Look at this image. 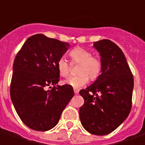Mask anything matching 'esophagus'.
<instances>
[{
    "instance_id": "esophagus-1",
    "label": "esophagus",
    "mask_w": 145,
    "mask_h": 145,
    "mask_svg": "<svg viewBox=\"0 0 145 145\" xmlns=\"http://www.w3.org/2000/svg\"><path fill=\"white\" fill-rule=\"evenodd\" d=\"M73 90H74V93H75L76 94H77V93H79V90H78V89H73Z\"/></svg>"
}]
</instances>
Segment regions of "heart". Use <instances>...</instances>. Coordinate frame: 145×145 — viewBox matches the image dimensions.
<instances>
[{
    "label": "heart",
    "instance_id": "b5f03b06",
    "mask_svg": "<svg viewBox=\"0 0 145 145\" xmlns=\"http://www.w3.org/2000/svg\"><path fill=\"white\" fill-rule=\"evenodd\" d=\"M72 63L80 64L77 68L79 74L70 76L66 80V83L73 88H80L84 86L89 81V77L91 81L96 80L99 76L103 64L101 59L92 56V53L82 48H76L69 53ZM56 67L59 73L61 76L67 77L71 71V64L64 56L58 59Z\"/></svg>",
    "mask_w": 145,
    "mask_h": 145
}]
</instances>
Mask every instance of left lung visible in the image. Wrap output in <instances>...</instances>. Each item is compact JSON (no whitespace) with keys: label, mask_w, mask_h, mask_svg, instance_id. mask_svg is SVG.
Here are the masks:
<instances>
[{"label":"left lung","mask_w":145,"mask_h":145,"mask_svg":"<svg viewBox=\"0 0 145 145\" xmlns=\"http://www.w3.org/2000/svg\"><path fill=\"white\" fill-rule=\"evenodd\" d=\"M93 47L101 56L102 73L91 86L80 90L85 103L79 114L87 131L104 136L114 131L130 113L134 79L123 53L114 42L103 39Z\"/></svg>","instance_id":"1"}]
</instances>
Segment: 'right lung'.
Masks as SVG:
<instances>
[{"mask_svg": "<svg viewBox=\"0 0 145 145\" xmlns=\"http://www.w3.org/2000/svg\"><path fill=\"white\" fill-rule=\"evenodd\" d=\"M68 48L66 42L37 34L24 42L14 59L10 97L21 120L33 130L54 127L74 95L69 85L56 86V63Z\"/></svg>", "mask_w": 145, "mask_h": 145, "instance_id": "obj_1", "label": "right lung"}]
</instances>
